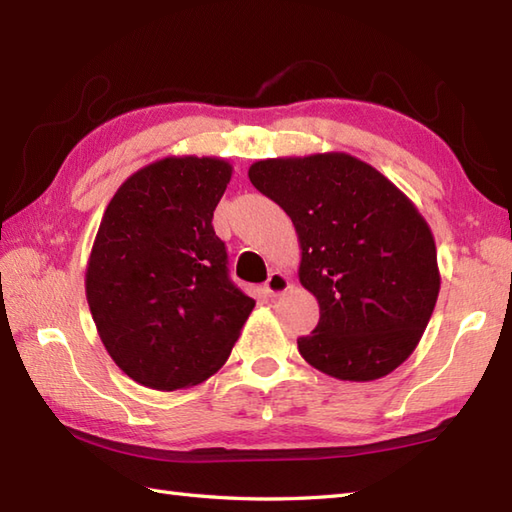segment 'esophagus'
I'll list each match as a JSON object with an SVG mask.
<instances>
[{
  "label": "esophagus",
  "instance_id": "obj_1",
  "mask_svg": "<svg viewBox=\"0 0 512 512\" xmlns=\"http://www.w3.org/2000/svg\"><path fill=\"white\" fill-rule=\"evenodd\" d=\"M264 288H266V292H268L270 297L284 295V292L290 288V279H288V275L281 273V270H275V273H270Z\"/></svg>",
  "mask_w": 512,
  "mask_h": 512
}]
</instances>
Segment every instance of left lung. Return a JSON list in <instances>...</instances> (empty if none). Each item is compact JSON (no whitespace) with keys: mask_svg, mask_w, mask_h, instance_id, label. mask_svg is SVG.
<instances>
[{"mask_svg":"<svg viewBox=\"0 0 512 512\" xmlns=\"http://www.w3.org/2000/svg\"><path fill=\"white\" fill-rule=\"evenodd\" d=\"M248 178L290 215L299 281L319 301L317 328L297 339L301 356L354 383L394 372L416 350L440 292L436 242L416 204L343 151L259 160Z\"/></svg>","mask_w":512,"mask_h":512,"instance_id":"1","label":"left lung"}]
</instances>
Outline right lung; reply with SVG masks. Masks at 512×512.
I'll use <instances>...</instances> for the list:
<instances>
[{
    "mask_svg": "<svg viewBox=\"0 0 512 512\" xmlns=\"http://www.w3.org/2000/svg\"><path fill=\"white\" fill-rule=\"evenodd\" d=\"M231 176L222 158H162L103 213L85 297L107 354L140 385L176 391L213 376L255 308L228 279L211 224Z\"/></svg>",
    "mask_w": 512,
    "mask_h": 512,
    "instance_id": "1",
    "label": "right lung"
}]
</instances>
